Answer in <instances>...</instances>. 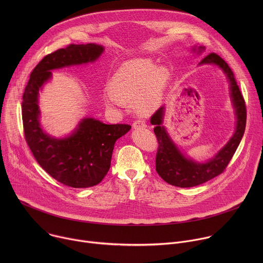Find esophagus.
<instances>
[{
  "label": "esophagus",
  "mask_w": 263,
  "mask_h": 263,
  "mask_svg": "<svg viewBox=\"0 0 263 263\" xmlns=\"http://www.w3.org/2000/svg\"><path fill=\"white\" fill-rule=\"evenodd\" d=\"M146 127V124L144 121L142 120H136L134 123H133V128L134 129H139V128H145Z\"/></svg>",
  "instance_id": "34e87169"
}]
</instances>
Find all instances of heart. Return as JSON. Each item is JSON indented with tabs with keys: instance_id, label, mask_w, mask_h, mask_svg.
<instances>
[{
	"instance_id": "b5f03b06",
	"label": "heart",
	"mask_w": 263,
	"mask_h": 263,
	"mask_svg": "<svg viewBox=\"0 0 263 263\" xmlns=\"http://www.w3.org/2000/svg\"><path fill=\"white\" fill-rule=\"evenodd\" d=\"M170 72L164 66H157L149 59H134L119 67L110 80V90L106 102L119 106L122 101L136 100L140 112L151 110L159 101L168 80Z\"/></svg>"
}]
</instances>
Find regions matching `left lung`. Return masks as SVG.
I'll return each mask as SVG.
<instances>
[{"label": "left lung", "instance_id": "8db88e82", "mask_svg": "<svg viewBox=\"0 0 263 263\" xmlns=\"http://www.w3.org/2000/svg\"><path fill=\"white\" fill-rule=\"evenodd\" d=\"M196 51V49H193ZM199 52L203 51L200 47ZM200 64H215L226 73L230 83V93L236 114V129L233 136L220 151L210 160L202 163L187 158L171 139L162 126L164 107H160L151 118L155 126L154 133L158 140L156 154V171L168 184L178 187H193L203 184L226 170L243 136L247 122V109L243 97L236 83L234 73L228 63L215 53H210L202 59Z\"/></svg>", "mask_w": 263, "mask_h": 263}]
</instances>
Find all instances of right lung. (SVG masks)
I'll return each mask as SVG.
<instances>
[{
  "label": "right lung",
  "mask_w": 263,
  "mask_h": 263,
  "mask_svg": "<svg viewBox=\"0 0 263 263\" xmlns=\"http://www.w3.org/2000/svg\"><path fill=\"white\" fill-rule=\"evenodd\" d=\"M104 48L96 44L69 45L45 56L30 74L26 85L22 117L25 139L40 165L55 180L73 189L99 184L107 175L116 141L130 125H107L91 118L83 119L69 136L55 138L40 124L39 91L52 78V69L96 61Z\"/></svg>",
  "instance_id": "1"
}]
</instances>
